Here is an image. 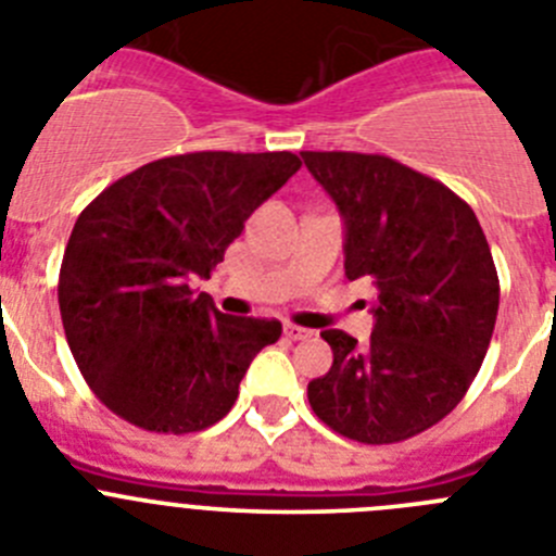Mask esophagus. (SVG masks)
Instances as JSON below:
<instances>
[{
    "mask_svg": "<svg viewBox=\"0 0 556 556\" xmlns=\"http://www.w3.org/2000/svg\"><path fill=\"white\" fill-rule=\"evenodd\" d=\"M283 333H287L289 339H308V337H312V331H308V328L294 326V323H287V326H283Z\"/></svg>",
    "mask_w": 556,
    "mask_h": 556,
    "instance_id": "34e87169",
    "label": "esophagus"
}]
</instances>
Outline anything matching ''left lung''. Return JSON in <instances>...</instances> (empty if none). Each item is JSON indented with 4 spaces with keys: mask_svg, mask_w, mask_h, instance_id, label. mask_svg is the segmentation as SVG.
<instances>
[{
    "mask_svg": "<svg viewBox=\"0 0 556 556\" xmlns=\"http://www.w3.org/2000/svg\"><path fill=\"white\" fill-rule=\"evenodd\" d=\"M345 219L348 281L376 287L370 342L320 333L331 370L308 381L328 429L365 445L440 424L473 384L498 314V273L473 208L448 186L365 152H301Z\"/></svg>",
    "mask_w": 556,
    "mask_h": 556,
    "instance_id": "1",
    "label": "left lung"
}]
</instances>
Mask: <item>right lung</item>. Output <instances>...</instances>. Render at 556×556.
Masks as SVG:
<instances>
[{
	"label": "right lung",
	"mask_w": 556,
	"mask_h": 556,
	"mask_svg": "<svg viewBox=\"0 0 556 556\" xmlns=\"http://www.w3.org/2000/svg\"><path fill=\"white\" fill-rule=\"evenodd\" d=\"M294 152H186L108 186L68 236L58 303L91 392L127 424L189 434L223 420L281 323L223 314L191 283L211 278Z\"/></svg>",
	"instance_id": "obj_1"
}]
</instances>
